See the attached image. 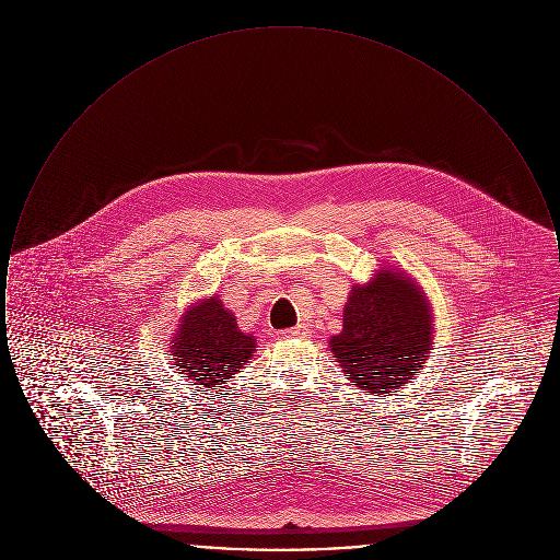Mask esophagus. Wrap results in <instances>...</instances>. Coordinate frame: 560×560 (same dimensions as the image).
<instances>
[{
	"instance_id": "1",
	"label": "esophagus",
	"mask_w": 560,
	"mask_h": 560,
	"mask_svg": "<svg viewBox=\"0 0 560 560\" xmlns=\"http://www.w3.org/2000/svg\"><path fill=\"white\" fill-rule=\"evenodd\" d=\"M281 336H283V338H308V336H311V329H308L306 325H298V327L281 331Z\"/></svg>"
}]
</instances>
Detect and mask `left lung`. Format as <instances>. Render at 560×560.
<instances>
[{
    "mask_svg": "<svg viewBox=\"0 0 560 560\" xmlns=\"http://www.w3.org/2000/svg\"><path fill=\"white\" fill-rule=\"evenodd\" d=\"M432 336L427 300L411 279L382 270L370 285H354L345 327L329 340L354 386L388 395L424 368Z\"/></svg>",
    "mask_w": 560,
    "mask_h": 560,
    "instance_id": "1",
    "label": "left lung"
}]
</instances>
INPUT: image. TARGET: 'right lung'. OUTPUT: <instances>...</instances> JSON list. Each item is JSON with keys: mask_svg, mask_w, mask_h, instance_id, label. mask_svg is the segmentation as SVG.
<instances>
[{"mask_svg": "<svg viewBox=\"0 0 560 560\" xmlns=\"http://www.w3.org/2000/svg\"><path fill=\"white\" fill-rule=\"evenodd\" d=\"M172 347L180 373L210 388L240 372L256 350V340L241 331L213 295L188 311Z\"/></svg>", "mask_w": 560, "mask_h": 560, "instance_id": "add662e5", "label": "right lung"}]
</instances>
